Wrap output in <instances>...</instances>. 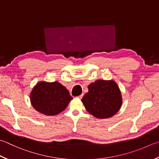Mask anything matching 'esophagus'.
I'll return each instance as SVG.
<instances>
[{
  "label": "esophagus",
  "mask_w": 159,
  "mask_h": 159,
  "mask_svg": "<svg viewBox=\"0 0 159 159\" xmlns=\"http://www.w3.org/2000/svg\"><path fill=\"white\" fill-rule=\"evenodd\" d=\"M83 97V94H80V95H79V96L78 97H79V99H82Z\"/></svg>",
  "instance_id": "34e87169"
}]
</instances>
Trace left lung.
I'll list each match as a JSON object with an SVG mask.
<instances>
[{"mask_svg": "<svg viewBox=\"0 0 159 159\" xmlns=\"http://www.w3.org/2000/svg\"><path fill=\"white\" fill-rule=\"evenodd\" d=\"M81 101L89 113L99 119L112 117L122 104L120 89L113 80H97L90 83Z\"/></svg>", "mask_w": 159, "mask_h": 159, "instance_id": "left-lung-1", "label": "left lung"}]
</instances>
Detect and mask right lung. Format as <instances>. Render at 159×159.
I'll return each instance as SVG.
<instances>
[{
  "label": "right lung",
  "mask_w": 159,
  "mask_h": 159,
  "mask_svg": "<svg viewBox=\"0 0 159 159\" xmlns=\"http://www.w3.org/2000/svg\"><path fill=\"white\" fill-rule=\"evenodd\" d=\"M72 99L68 89L57 81L37 83L30 94L33 107L40 113L48 116L62 112Z\"/></svg>",
  "instance_id": "add662e5"
}]
</instances>
